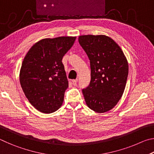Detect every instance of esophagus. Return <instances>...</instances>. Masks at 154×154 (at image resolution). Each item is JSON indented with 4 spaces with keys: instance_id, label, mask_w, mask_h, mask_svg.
<instances>
[{
    "instance_id": "esophagus-1",
    "label": "esophagus",
    "mask_w": 154,
    "mask_h": 154,
    "mask_svg": "<svg viewBox=\"0 0 154 154\" xmlns=\"http://www.w3.org/2000/svg\"><path fill=\"white\" fill-rule=\"evenodd\" d=\"M72 85H76L77 83V79H72Z\"/></svg>"
}]
</instances>
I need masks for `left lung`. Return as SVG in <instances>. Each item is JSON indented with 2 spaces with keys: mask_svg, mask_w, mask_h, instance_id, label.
I'll return each instance as SVG.
<instances>
[{
  "mask_svg": "<svg viewBox=\"0 0 154 154\" xmlns=\"http://www.w3.org/2000/svg\"><path fill=\"white\" fill-rule=\"evenodd\" d=\"M79 43L89 58L90 85L82 90L87 106L105 113L120 100L126 87L128 63L120 47L108 36L82 35Z\"/></svg>",
  "mask_w": 154,
  "mask_h": 154,
  "instance_id": "8db88e82",
  "label": "left lung"
}]
</instances>
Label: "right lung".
<instances>
[{"label":"right lung","instance_id":"1","mask_svg":"<svg viewBox=\"0 0 154 154\" xmlns=\"http://www.w3.org/2000/svg\"><path fill=\"white\" fill-rule=\"evenodd\" d=\"M76 36L41 39L24 57L20 82L26 97L41 113H51L60 107L69 87L62 60L73 45Z\"/></svg>","mask_w":154,"mask_h":154}]
</instances>
